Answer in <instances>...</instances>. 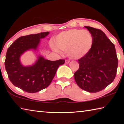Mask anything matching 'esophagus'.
Wrapping results in <instances>:
<instances>
[{
    "mask_svg": "<svg viewBox=\"0 0 124 124\" xmlns=\"http://www.w3.org/2000/svg\"><path fill=\"white\" fill-rule=\"evenodd\" d=\"M70 60H66V61H65V62H66V64H68L69 63H70Z\"/></svg>",
    "mask_w": 124,
    "mask_h": 124,
    "instance_id": "obj_1",
    "label": "esophagus"
}]
</instances>
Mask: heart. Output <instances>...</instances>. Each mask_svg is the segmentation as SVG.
I'll use <instances>...</instances> for the list:
<instances>
[{"label":"heart","mask_w":124,"mask_h":124,"mask_svg":"<svg viewBox=\"0 0 124 124\" xmlns=\"http://www.w3.org/2000/svg\"><path fill=\"white\" fill-rule=\"evenodd\" d=\"M55 44L51 43L54 51L61 54L60 50L67 52L72 59H79L86 55L93 45V37L89 31L70 29L60 33L55 39Z\"/></svg>","instance_id":"b5f03b06"}]
</instances>
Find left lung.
Returning <instances> with one entry per match:
<instances>
[{
  "label": "left lung",
  "mask_w": 124,
  "mask_h": 124,
  "mask_svg": "<svg viewBox=\"0 0 124 124\" xmlns=\"http://www.w3.org/2000/svg\"><path fill=\"white\" fill-rule=\"evenodd\" d=\"M93 37L89 52L78 60L79 68L74 73L78 86L89 92H97L112 83L118 64L115 46L101 30L85 26Z\"/></svg>",
  "instance_id": "8db88e82"
}]
</instances>
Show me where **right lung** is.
<instances>
[{
	"label": "right lung",
	"mask_w": 124,
	"mask_h": 124,
	"mask_svg": "<svg viewBox=\"0 0 124 124\" xmlns=\"http://www.w3.org/2000/svg\"><path fill=\"white\" fill-rule=\"evenodd\" d=\"M49 32H42L18 38L7 50L5 67L10 81L15 86L28 93H35L46 88L51 83L64 60L50 61L38 56L35 63L24 66L20 61L22 54L28 50L37 51L40 39Z\"/></svg>",
	"instance_id": "add662e5"
}]
</instances>
